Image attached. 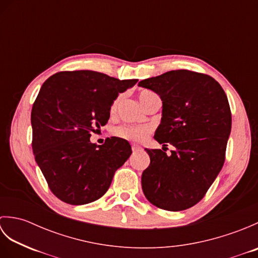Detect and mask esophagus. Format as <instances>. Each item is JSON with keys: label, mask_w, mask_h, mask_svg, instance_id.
Segmentation results:
<instances>
[{"label": "esophagus", "mask_w": 258, "mask_h": 258, "mask_svg": "<svg viewBox=\"0 0 258 258\" xmlns=\"http://www.w3.org/2000/svg\"><path fill=\"white\" fill-rule=\"evenodd\" d=\"M132 151H133V153H136V152H139V151H141V147H139V146H132Z\"/></svg>", "instance_id": "1"}]
</instances>
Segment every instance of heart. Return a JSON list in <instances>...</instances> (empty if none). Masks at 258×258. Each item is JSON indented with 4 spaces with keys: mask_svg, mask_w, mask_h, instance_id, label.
<instances>
[{
    "mask_svg": "<svg viewBox=\"0 0 258 258\" xmlns=\"http://www.w3.org/2000/svg\"><path fill=\"white\" fill-rule=\"evenodd\" d=\"M157 96L155 93H153L152 91L149 90H143L140 92L139 98L140 102L143 107L146 105L147 102H149L151 98ZM122 100V96L118 95L116 98H115L112 106H111V112H115L118 106V104ZM151 133V127L149 126H132V125H122L118 126V127L115 130V134L119 138L125 139L127 141H132V142H143L149 134Z\"/></svg>",
    "mask_w": 258,
    "mask_h": 258,
    "instance_id": "obj_1",
    "label": "heart"
}]
</instances>
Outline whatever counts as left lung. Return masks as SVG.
Instances as JSON below:
<instances>
[{"label": "left lung", "instance_id": "left-lung-1", "mask_svg": "<svg viewBox=\"0 0 258 258\" xmlns=\"http://www.w3.org/2000/svg\"><path fill=\"white\" fill-rule=\"evenodd\" d=\"M139 86L163 101L154 139L176 149L171 155L145 149L151 163L142 174L143 193L162 210H187L205 196L225 162L232 128L227 96L212 76L187 70L169 71Z\"/></svg>", "mask_w": 258, "mask_h": 258}]
</instances>
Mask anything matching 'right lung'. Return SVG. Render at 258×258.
<instances>
[{
    "label": "right lung",
    "mask_w": 258,
    "mask_h": 258,
    "mask_svg": "<svg viewBox=\"0 0 258 258\" xmlns=\"http://www.w3.org/2000/svg\"><path fill=\"white\" fill-rule=\"evenodd\" d=\"M139 80H118L94 71H65L48 78L33 104L32 149L48 187L71 205L94 202L106 193L114 173L127 161V141L91 143L109 118L118 93Z\"/></svg>",
    "instance_id": "obj_1"
}]
</instances>
